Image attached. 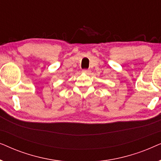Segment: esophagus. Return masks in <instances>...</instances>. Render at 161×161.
<instances>
[{"label": "esophagus", "mask_w": 161, "mask_h": 161, "mask_svg": "<svg viewBox=\"0 0 161 161\" xmlns=\"http://www.w3.org/2000/svg\"><path fill=\"white\" fill-rule=\"evenodd\" d=\"M83 73H85V74H87V75H89L91 73V70L89 69H83L82 71Z\"/></svg>", "instance_id": "obj_1"}]
</instances>
